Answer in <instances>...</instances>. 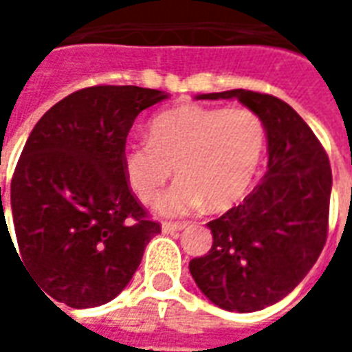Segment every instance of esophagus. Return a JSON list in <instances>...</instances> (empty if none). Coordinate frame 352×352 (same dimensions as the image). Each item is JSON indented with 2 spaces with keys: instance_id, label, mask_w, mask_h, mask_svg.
<instances>
[{
  "instance_id": "esophagus-1",
  "label": "esophagus",
  "mask_w": 352,
  "mask_h": 352,
  "mask_svg": "<svg viewBox=\"0 0 352 352\" xmlns=\"http://www.w3.org/2000/svg\"><path fill=\"white\" fill-rule=\"evenodd\" d=\"M186 228L184 222H162V232L164 234H171V232H179V230Z\"/></svg>"
}]
</instances>
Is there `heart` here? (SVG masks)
I'll return each mask as SVG.
<instances>
[{
  "label": "heart",
  "mask_w": 352,
  "mask_h": 352,
  "mask_svg": "<svg viewBox=\"0 0 352 352\" xmlns=\"http://www.w3.org/2000/svg\"><path fill=\"white\" fill-rule=\"evenodd\" d=\"M264 146V120L251 109L181 105L154 116L148 141L124 148V177L133 194L151 206L173 166L179 181L160 201V213H190L206 201L221 211L247 194Z\"/></svg>",
  "instance_id": "obj_1"
}]
</instances>
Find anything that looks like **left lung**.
<instances>
[{"mask_svg":"<svg viewBox=\"0 0 352 352\" xmlns=\"http://www.w3.org/2000/svg\"><path fill=\"white\" fill-rule=\"evenodd\" d=\"M198 100H237L264 120V177L243 204L207 224L213 247L188 265L214 305L237 313L260 311L290 294L324 247L330 160L302 116L275 96L237 88L199 94Z\"/></svg>","mask_w":352,"mask_h":352,"instance_id":"8db88e82","label":"left lung"}]
</instances>
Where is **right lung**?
Returning <instances> with one entry per match:
<instances>
[{"mask_svg": "<svg viewBox=\"0 0 352 352\" xmlns=\"http://www.w3.org/2000/svg\"><path fill=\"white\" fill-rule=\"evenodd\" d=\"M166 98L141 87L82 88L30 133L11 183L14 252L50 302L75 309L111 302L160 234L126 183L122 153L139 113ZM3 234L11 239L0 186Z\"/></svg>", "mask_w": 352, "mask_h": 352, "instance_id": "add662e5", "label": "right lung"}]
</instances>
